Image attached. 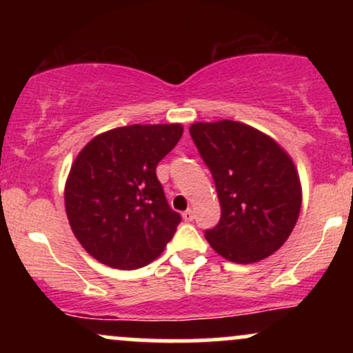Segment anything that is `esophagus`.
<instances>
[{
  "label": "esophagus",
  "mask_w": 353,
  "mask_h": 353,
  "mask_svg": "<svg viewBox=\"0 0 353 353\" xmlns=\"http://www.w3.org/2000/svg\"><path fill=\"white\" fill-rule=\"evenodd\" d=\"M182 219H184L185 222H192L194 221V212L190 209H188L185 212H182Z\"/></svg>",
  "instance_id": "esophagus-1"
}]
</instances>
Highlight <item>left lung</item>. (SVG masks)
<instances>
[{
    "label": "left lung",
    "instance_id": "1",
    "mask_svg": "<svg viewBox=\"0 0 353 353\" xmlns=\"http://www.w3.org/2000/svg\"><path fill=\"white\" fill-rule=\"evenodd\" d=\"M189 132L221 202V221L204 234L210 247L236 264L272 255L301 214L302 185L292 157L270 136L237 121L194 123Z\"/></svg>",
    "mask_w": 353,
    "mask_h": 353
}]
</instances>
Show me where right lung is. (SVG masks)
<instances>
[{"label":"right lung","instance_id":"1","mask_svg":"<svg viewBox=\"0 0 353 353\" xmlns=\"http://www.w3.org/2000/svg\"><path fill=\"white\" fill-rule=\"evenodd\" d=\"M182 124H131L92 137L64 185L71 230L101 264L134 270L171 241L181 216L169 208L156 168L179 143Z\"/></svg>","mask_w":353,"mask_h":353}]
</instances>
